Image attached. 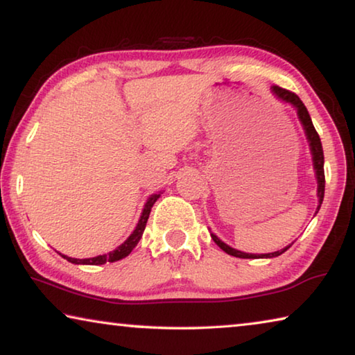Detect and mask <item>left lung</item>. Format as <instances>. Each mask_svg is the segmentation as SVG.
<instances>
[{
  "label": "left lung",
  "instance_id": "obj_1",
  "mask_svg": "<svg viewBox=\"0 0 355 355\" xmlns=\"http://www.w3.org/2000/svg\"><path fill=\"white\" fill-rule=\"evenodd\" d=\"M272 91L275 92V94L283 98L284 102H289L293 103V105L297 108V114L302 121V124H304V129L306 133V138H309L310 141V148H311V154H313V164H315V170H316V178H318V196H319V207H321V202L324 198V187H325V176H324V153H322V144H321V138H319L318 132L315 129V125L311 123V118L309 112H306V108L304 105V102L300 101L297 94H294L293 91H288L284 88H280V86L274 85L272 86ZM211 237L214 239V242L217 243V245L223 250L225 253L231 254V257H236V258H243V259H254V258H275V257H280L282 253L286 252V250L291 247L288 245L286 248L283 250H278V252L274 253H267V254H252V253H243L239 252V250H234L226 245L222 241L218 239L216 234H211Z\"/></svg>",
  "mask_w": 355,
  "mask_h": 355
}]
</instances>
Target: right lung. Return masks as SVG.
Segmentation results:
<instances>
[{"mask_svg": "<svg viewBox=\"0 0 355 355\" xmlns=\"http://www.w3.org/2000/svg\"><path fill=\"white\" fill-rule=\"evenodd\" d=\"M160 198V193H155L150 196V198L148 200L146 206H144L143 209V214L141 217H139V222L137 225L135 231L132 232V234L129 236V239H127L123 245H119L116 250H113V252H110L108 254H101V257H96V258H88V259H75V258H69V257H64V259H67L69 263H73V264H89V266H98V264H105V263H114V261H119L125 258L127 254H129L133 248L137 247L138 241L141 239L143 236V231L144 228H146V222L149 218V214H150V209H153L154 202Z\"/></svg>", "mask_w": 355, "mask_h": 355, "instance_id": "right-lung-1", "label": "right lung"}]
</instances>
